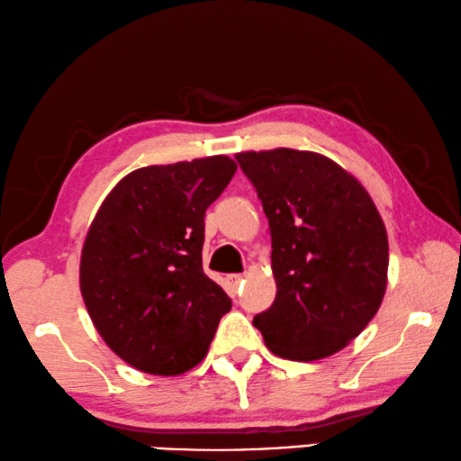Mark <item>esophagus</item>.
I'll return each mask as SVG.
<instances>
[{
    "mask_svg": "<svg viewBox=\"0 0 461 461\" xmlns=\"http://www.w3.org/2000/svg\"><path fill=\"white\" fill-rule=\"evenodd\" d=\"M243 276H240V273H235V276H229L226 277V285H229V292L230 294H237L239 292V287L243 285Z\"/></svg>",
    "mask_w": 461,
    "mask_h": 461,
    "instance_id": "1",
    "label": "esophagus"
}]
</instances>
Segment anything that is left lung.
Returning <instances> with one entry per match:
<instances>
[{"label": "left lung", "instance_id": "left-lung-1", "mask_svg": "<svg viewBox=\"0 0 461 461\" xmlns=\"http://www.w3.org/2000/svg\"><path fill=\"white\" fill-rule=\"evenodd\" d=\"M271 232L277 295L257 313L267 348L287 360L332 357L375 318L384 297L389 239L357 177L326 156L240 151Z\"/></svg>", "mask_w": 461, "mask_h": 461}]
</instances>
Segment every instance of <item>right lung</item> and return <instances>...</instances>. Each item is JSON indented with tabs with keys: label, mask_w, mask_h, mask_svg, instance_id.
Returning a JSON list of instances; mask_svg holds the SVG:
<instances>
[{
	"label": "right lung",
	"mask_w": 461,
	"mask_h": 461,
	"mask_svg": "<svg viewBox=\"0 0 461 461\" xmlns=\"http://www.w3.org/2000/svg\"><path fill=\"white\" fill-rule=\"evenodd\" d=\"M237 172L226 156L127 174L96 212L80 294L96 332L127 365L174 376L206 357L230 297L202 269L206 208Z\"/></svg>",
	"instance_id": "1"
}]
</instances>
